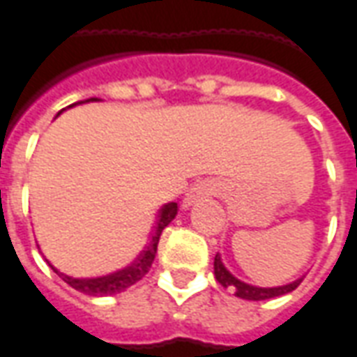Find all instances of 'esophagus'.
<instances>
[{
  "label": "esophagus",
  "instance_id": "esophagus-1",
  "mask_svg": "<svg viewBox=\"0 0 357 357\" xmlns=\"http://www.w3.org/2000/svg\"><path fill=\"white\" fill-rule=\"evenodd\" d=\"M217 191V188L213 185V183H199L195 188L191 189L188 193V197H185V205H191V203H195L197 199L201 197H207V195H213Z\"/></svg>",
  "mask_w": 357,
  "mask_h": 357
}]
</instances>
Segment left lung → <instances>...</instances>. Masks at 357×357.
Returning a JSON list of instances; mask_svg holds the SVG:
<instances>
[{
    "mask_svg": "<svg viewBox=\"0 0 357 357\" xmlns=\"http://www.w3.org/2000/svg\"><path fill=\"white\" fill-rule=\"evenodd\" d=\"M215 278H217V281H219L222 287H230V289L234 291L236 297L246 301H266L271 299V297H280V295H285V293H291L293 289H297L301 283V280H295L293 283L280 285V287H256V285H250V283H244L238 278H234L225 268V264L220 260L219 254L215 256Z\"/></svg>",
    "mask_w": 357,
    "mask_h": 357,
    "instance_id": "obj_1",
    "label": "left lung"
}]
</instances>
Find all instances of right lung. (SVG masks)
<instances>
[{
  "mask_svg": "<svg viewBox=\"0 0 357 357\" xmlns=\"http://www.w3.org/2000/svg\"><path fill=\"white\" fill-rule=\"evenodd\" d=\"M89 101H99V99L97 97H89L86 101H77V103H89ZM77 103H74V105H77ZM74 105H70V107H74ZM176 215H178V203H166L160 209L158 225H156V230L152 232V238L148 242V246L138 254L137 260L132 261V264H128L127 268H123V270L113 271V273H107V275H99V278H70L66 273L58 271L54 266H50V268L56 271L58 275L66 281L70 287H74L76 291H82L86 295H91V297H107V295L121 293V291L128 289L130 285H135L137 281H140L146 275L152 261L156 258L160 234H162V230L166 229L172 220L176 219Z\"/></svg>",
  "mask_w": 357,
  "mask_h": 357,
  "instance_id": "1",
  "label": "right lung"
}]
</instances>
